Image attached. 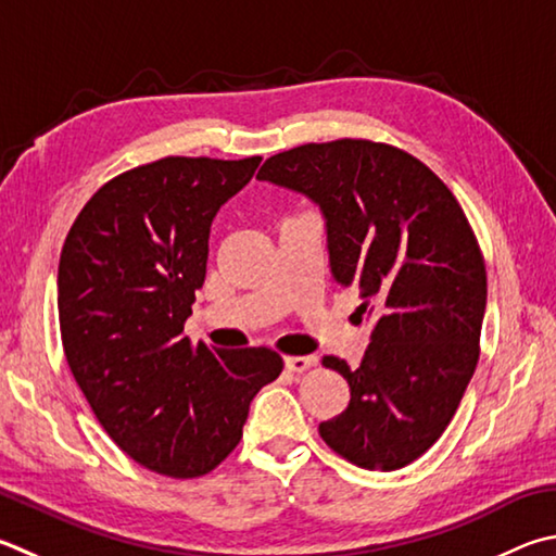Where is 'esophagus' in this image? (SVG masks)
Here are the masks:
<instances>
[{
	"instance_id": "1",
	"label": "esophagus",
	"mask_w": 556,
	"mask_h": 556,
	"mask_svg": "<svg viewBox=\"0 0 556 556\" xmlns=\"http://www.w3.org/2000/svg\"><path fill=\"white\" fill-rule=\"evenodd\" d=\"M285 365L289 371H296V375H304L306 369H311L313 365H316V357H299V355H291V357H285Z\"/></svg>"
}]
</instances>
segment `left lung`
<instances>
[{"instance_id": "1", "label": "left lung", "mask_w": 556, "mask_h": 556, "mask_svg": "<svg viewBox=\"0 0 556 556\" xmlns=\"http://www.w3.org/2000/svg\"><path fill=\"white\" fill-rule=\"evenodd\" d=\"M257 179L316 201L332 277L375 320L357 369L323 357L350 383L323 442L362 469L406 467L450 426L481 352L486 265L459 201L418 157L365 138L285 150Z\"/></svg>"}]
</instances>
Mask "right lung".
I'll return each mask as SVG.
<instances>
[{"mask_svg":"<svg viewBox=\"0 0 556 556\" xmlns=\"http://www.w3.org/2000/svg\"><path fill=\"white\" fill-rule=\"evenodd\" d=\"M243 160L169 155L99 187L65 238L58 316L67 367L106 435L169 479L214 471L250 401L285 362L185 336L216 211L255 175Z\"/></svg>","mask_w":556,"mask_h":556,"instance_id":"obj_1","label":"right lung"}]
</instances>
